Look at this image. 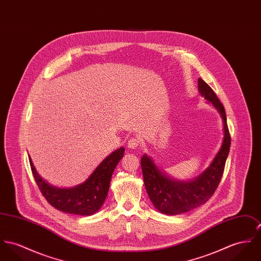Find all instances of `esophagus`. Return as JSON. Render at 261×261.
Here are the masks:
<instances>
[{
  "instance_id": "1",
  "label": "esophagus",
  "mask_w": 261,
  "mask_h": 261,
  "mask_svg": "<svg viewBox=\"0 0 261 261\" xmlns=\"http://www.w3.org/2000/svg\"><path fill=\"white\" fill-rule=\"evenodd\" d=\"M127 146H128L129 149L135 150V149H137L140 146V141L138 140L137 138H131L130 140L128 141Z\"/></svg>"
}]
</instances>
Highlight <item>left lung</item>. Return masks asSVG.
<instances>
[{
	"mask_svg": "<svg viewBox=\"0 0 261 261\" xmlns=\"http://www.w3.org/2000/svg\"><path fill=\"white\" fill-rule=\"evenodd\" d=\"M198 88L201 96L219 112L222 120L223 139L219 152L208 167L198 177L189 180L172 178L150 156L143 155L141 167L147 194L154 206L164 215L175 216L188 213L207 201L221 181L228 156L230 136L223 105L214 90L201 79L198 81Z\"/></svg>",
	"mask_w": 261,
	"mask_h": 261,
	"instance_id": "obj_1",
	"label": "left lung"
}]
</instances>
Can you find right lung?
Here are the masks:
<instances>
[{
	"label": "right lung",
	"instance_id": "1",
	"mask_svg": "<svg viewBox=\"0 0 261 261\" xmlns=\"http://www.w3.org/2000/svg\"><path fill=\"white\" fill-rule=\"evenodd\" d=\"M124 152V147L112 152L96 167L87 180L71 188H59L49 184L37 172L30 156L29 160L41 194L53 206L71 215L92 216L104 203L112 174L123 158Z\"/></svg>",
	"mask_w": 261,
	"mask_h": 261
}]
</instances>
